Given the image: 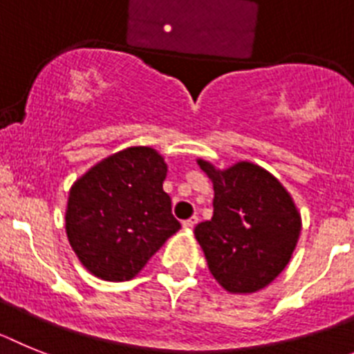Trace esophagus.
I'll use <instances>...</instances> for the list:
<instances>
[{"instance_id": "34e87169", "label": "esophagus", "mask_w": 354, "mask_h": 354, "mask_svg": "<svg viewBox=\"0 0 354 354\" xmlns=\"http://www.w3.org/2000/svg\"><path fill=\"white\" fill-rule=\"evenodd\" d=\"M198 223H199L198 215H192V217H189V219H187V221H183V228H185V230H192Z\"/></svg>"}]
</instances>
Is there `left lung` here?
Listing matches in <instances>:
<instances>
[{"instance_id": "obj_1", "label": "left lung", "mask_w": 354, "mask_h": 354, "mask_svg": "<svg viewBox=\"0 0 354 354\" xmlns=\"http://www.w3.org/2000/svg\"><path fill=\"white\" fill-rule=\"evenodd\" d=\"M214 185V215L194 228L208 269L230 294L272 283L290 262L301 233L296 203L276 176L241 160L217 169L198 158Z\"/></svg>"}]
</instances>
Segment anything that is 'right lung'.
Instances as JSON below:
<instances>
[{"mask_svg":"<svg viewBox=\"0 0 354 354\" xmlns=\"http://www.w3.org/2000/svg\"><path fill=\"white\" fill-rule=\"evenodd\" d=\"M167 164L131 146L92 165L71 185L66 233L80 263L104 281H128L181 228L164 192Z\"/></svg>","mask_w":354,"mask_h":354,"instance_id":"obj_1","label":"right lung"}]
</instances>
